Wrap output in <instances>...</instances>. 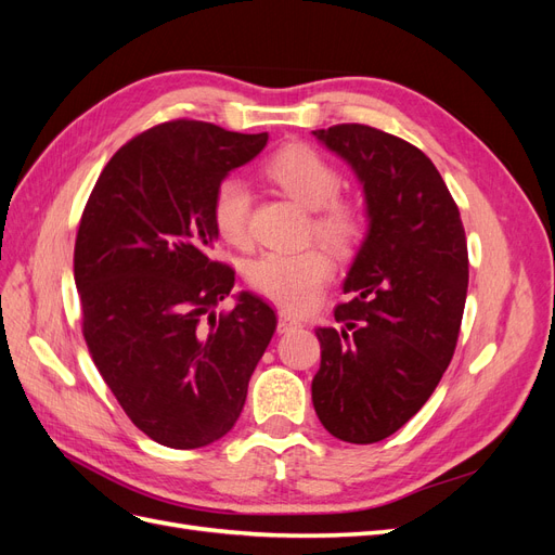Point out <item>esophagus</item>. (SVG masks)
<instances>
[{
    "mask_svg": "<svg viewBox=\"0 0 555 555\" xmlns=\"http://www.w3.org/2000/svg\"><path fill=\"white\" fill-rule=\"evenodd\" d=\"M298 326H300V319H298L294 312H289V310H280V312H278V331H280V333L294 331V328H298Z\"/></svg>",
    "mask_w": 555,
    "mask_h": 555,
    "instance_id": "1",
    "label": "esophagus"
}]
</instances>
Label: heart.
<instances>
[{
  "label": "heart",
  "instance_id": "heart-1",
  "mask_svg": "<svg viewBox=\"0 0 555 555\" xmlns=\"http://www.w3.org/2000/svg\"><path fill=\"white\" fill-rule=\"evenodd\" d=\"M263 176L280 192L312 208L310 231L338 255L354 251L365 236L363 210L345 196L343 176L310 145H287L263 164ZM251 198L247 184L224 176L210 196V220L224 243H249ZM333 280V259L322 245L298 251H266L247 266L249 287L289 310H308Z\"/></svg>",
  "mask_w": 555,
  "mask_h": 555
}]
</instances>
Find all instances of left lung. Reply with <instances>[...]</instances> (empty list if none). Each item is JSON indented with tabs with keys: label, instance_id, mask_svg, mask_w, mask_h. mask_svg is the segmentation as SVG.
Here are the masks:
<instances>
[{
	"label": "left lung",
	"instance_id": "left-lung-1",
	"mask_svg": "<svg viewBox=\"0 0 555 555\" xmlns=\"http://www.w3.org/2000/svg\"><path fill=\"white\" fill-rule=\"evenodd\" d=\"M363 182L367 236L317 328L312 402L343 442L389 438L426 405L456 351L467 296V243L456 201L416 145L367 125L312 131Z\"/></svg>",
	"mask_w": 555,
	"mask_h": 555
}]
</instances>
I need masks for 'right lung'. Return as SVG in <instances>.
I'll return each instance as SVG.
<instances>
[{
	"mask_svg": "<svg viewBox=\"0 0 555 555\" xmlns=\"http://www.w3.org/2000/svg\"><path fill=\"white\" fill-rule=\"evenodd\" d=\"M266 143L188 117L162 122L117 150L82 210V338L131 424L164 447H206L233 428L275 333V312L249 292L215 314L236 278L212 259L210 196Z\"/></svg>",
	"mask_w": 555,
	"mask_h": 555,
	"instance_id": "obj_1",
	"label": "right lung"
}]
</instances>
